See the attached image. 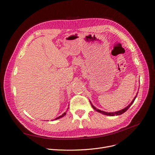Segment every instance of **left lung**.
<instances>
[{
    "label": "left lung",
    "mask_w": 155,
    "mask_h": 155,
    "mask_svg": "<svg viewBox=\"0 0 155 155\" xmlns=\"http://www.w3.org/2000/svg\"><path fill=\"white\" fill-rule=\"evenodd\" d=\"M138 93V92H137V95L135 96V97H134V99L133 100V101L130 102V104H129V105L127 107H126L125 108H124V109H121V110H119V111H116V112H105V111L101 110H100V109H97V108H96L94 106V105L92 104L91 101H90V103H91V105H92V107L93 109H94L96 111H97V112H100V113H101V114H104V115H107V116H118V115H121V114H124L125 112H126L127 110L129 109V107L131 106V105H132V104H133V102L134 101V100H135V99H136V97H137V96Z\"/></svg>",
    "instance_id": "1"
}]
</instances>
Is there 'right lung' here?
<instances>
[{"label": "right lung", "mask_w": 155, "mask_h": 155, "mask_svg": "<svg viewBox=\"0 0 155 155\" xmlns=\"http://www.w3.org/2000/svg\"><path fill=\"white\" fill-rule=\"evenodd\" d=\"M68 109H67V110H68ZM65 115H66V112H64V113H63L62 115H61L60 116L58 117V118H56L55 119V120H58V119H59V118H62V117H63V116H65Z\"/></svg>", "instance_id": "add662e5"}]
</instances>
